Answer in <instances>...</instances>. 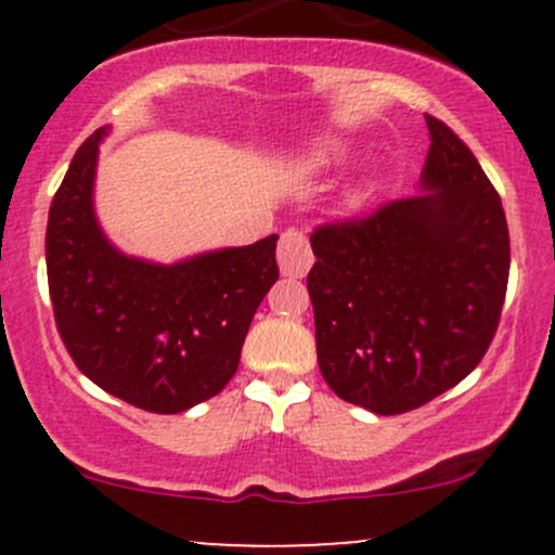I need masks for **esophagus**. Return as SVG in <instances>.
I'll return each instance as SVG.
<instances>
[{
    "label": "esophagus",
    "instance_id": "esophagus-1",
    "mask_svg": "<svg viewBox=\"0 0 555 555\" xmlns=\"http://www.w3.org/2000/svg\"><path fill=\"white\" fill-rule=\"evenodd\" d=\"M310 266H313V250L308 234L299 229H286L279 240V269L284 276H305Z\"/></svg>",
    "mask_w": 555,
    "mask_h": 555
}]
</instances>
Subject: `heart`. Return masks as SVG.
<instances>
[{"label":"heart","instance_id":"heart-1","mask_svg":"<svg viewBox=\"0 0 555 555\" xmlns=\"http://www.w3.org/2000/svg\"><path fill=\"white\" fill-rule=\"evenodd\" d=\"M331 151H334V149H331Z\"/></svg>","mask_w":555,"mask_h":555}]
</instances>
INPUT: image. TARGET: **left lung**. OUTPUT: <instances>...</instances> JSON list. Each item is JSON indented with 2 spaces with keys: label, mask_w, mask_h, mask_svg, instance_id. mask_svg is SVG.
Wrapping results in <instances>:
<instances>
[{
  "label": "left lung",
  "mask_w": 555,
  "mask_h": 555,
  "mask_svg": "<svg viewBox=\"0 0 555 555\" xmlns=\"http://www.w3.org/2000/svg\"><path fill=\"white\" fill-rule=\"evenodd\" d=\"M423 188L310 234L315 349L336 397L417 410L486 358L506 299L508 227L467 143L430 117Z\"/></svg>",
  "instance_id": "1"
}]
</instances>
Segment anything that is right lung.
Wrapping results in <instances>:
<instances>
[{"mask_svg":"<svg viewBox=\"0 0 555 555\" xmlns=\"http://www.w3.org/2000/svg\"><path fill=\"white\" fill-rule=\"evenodd\" d=\"M104 132L86 138L49 208L54 323L95 386L145 412L177 415L216 397L237 373L253 315L279 279V237L177 266L117 253L91 206Z\"/></svg>","mask_w":555,"mask_h":555,"instance_id":"right-lung-1","label":"right lung"}]
</instances>
